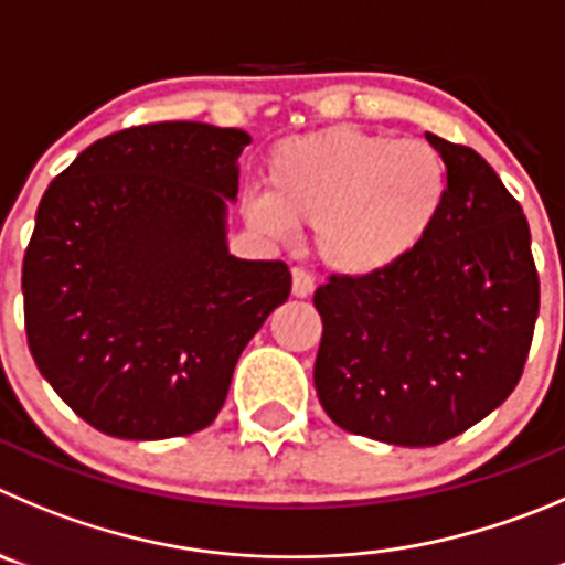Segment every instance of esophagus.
Returning <instances> with one entry per match:
<instances>
[{
    "mask_svg": "<svg viewBox=\"0 0 565 565\" xmlns=\"http://www.w3.org/2000/svg\"><path fill=\"white\" fill-rule=\"evenodd\" d=\"M315 292V278L307 270H292V295L295 298H309Z\"/></svg>",
    "mask_w": 565,
    "mask_h": 565,
    "instance_id": "esophagus-1",
    "label": "esophagus"
}]
</instances>
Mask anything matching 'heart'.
<instances>
[{"label": "heart", "instance_id": "heart-1", "mask_svg": "<svg viewBox=\"0 0 565 565\" xmlns=\"http://www.w3.org/2000/svg\"><path fill=\"white\" fill-rule=\"evenodd\" d=\"M267 186L245 194L253 228L284 239L309 225L326 267L373 276L426 239L449 183L426 141L340 125L281 141L267 158Z\"/></svg>", "mask_w": 565, "mask_h": 565}]
</instances>
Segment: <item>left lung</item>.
I'll return each mask as SVG.
<instances>
[{"mask_svg":"<svg viewBox=\"0 0 565 565\" xmlns=\"http://www.w3.org/2000/svg\"><path fill=\"white\" fill-rule=\"evenodd\" d=\"M426 141L449 183L426 239L387 270L315 289L320 404L393 446H437L493 413L519 384L541 303L513 194L471 147Z\"/></svg>","mask_w":565,"mask_h":565,"instance_id":"8db88e82","label":"left lung"}]
</instances>
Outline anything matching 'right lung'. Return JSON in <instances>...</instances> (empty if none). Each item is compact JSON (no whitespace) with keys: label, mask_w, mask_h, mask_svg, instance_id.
Masks as SVG:
<instances>
[{"label":"right lung","mask_w":565,"mask_h":565,"mask_svg":"<svg viewBox=\"0 0 565 565\" xmlns=\"http://www.w3.org/2000/svg\"><path fill=\"white\" fill-rule=\"evenodd\" d=\"M247 145L245 130L205 122L119 130L41 198L21 267L30 354L94 429H205L250 337L289 298L284 262L228 250Z\"/></svg>","instance_id":"add662e5"}]
</instances>
